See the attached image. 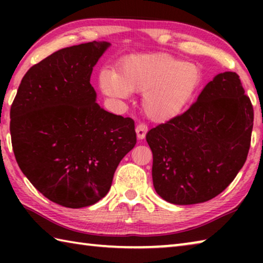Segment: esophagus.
<instances>
[{
    "instance_id": "esophagus-1",
    "label": "esophagus",
    "mask_w": 263,
    "mask_h": 263,
    "mask_svg": "<svg viewBox=\"0 0 263 263\" xmlns=\"http://www.w3.org/2000/svg\"><path fill=\"white\" fill-rule=\"evenodd\" d=\"M146 127L144 124H139V125H137L136 127V135L138 139H144L145 137V133H146Z\"/></svg>"
}]
</instances>
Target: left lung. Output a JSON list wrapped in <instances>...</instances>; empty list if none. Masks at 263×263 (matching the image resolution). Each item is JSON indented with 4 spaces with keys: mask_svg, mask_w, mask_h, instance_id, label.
Here are the masks:
<instances>
[{
    "mask_svg": "<svg viewBox=\"0 0 263 263\" xmlns=\"http://www.w3.org/2000/svg\"><path fill=\"white\" fill-rule=\"evenodd\" d=\"M109 43L62 48L32 66L10 109L11 144L21 171L62 206L104 197L116 168L137 142L135 122L96 103L92 67Z\"/></svg>",
    "mask_w": 263,
    "mask_h": 263,
    "instance_id": "left-lung-1",
    "label": "left lung"
}]
</instances>
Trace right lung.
Wrapping results in <instances>:
<instances>
[{"mask_svg":"<svg viewBox=\"0 0 263 263\" xmlns=\"http://www.w3.org/2000/svg\"><path fill=\"white\" fill-rule=\"evenodd\" d=\"M253 121L251 100L238 75L218 74L185 112L146 136L155 191L179 205L216 197L246 161Z\"/></svg>","mask_w":263,"mask_h":263,"instance_id":"1","label":"right lung"}]
</instances>
